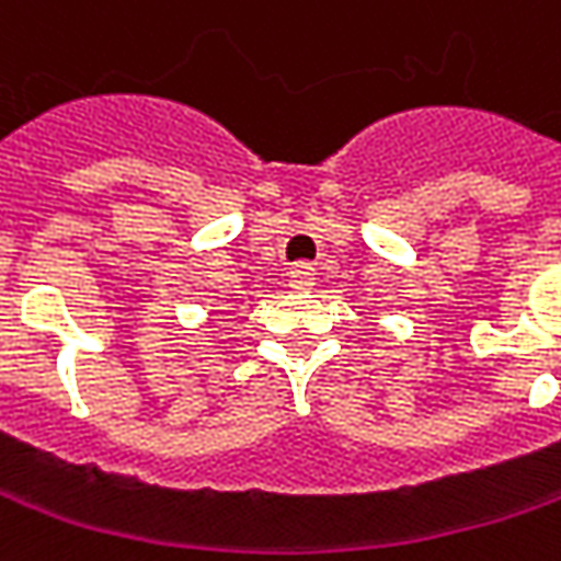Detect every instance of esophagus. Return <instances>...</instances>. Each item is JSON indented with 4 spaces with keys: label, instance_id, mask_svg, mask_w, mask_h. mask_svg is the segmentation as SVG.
<instances>
[{
    "label": "esophagus",
    "instance_id": "1",
    "mask_svg": "<svg viewBox=\"0 0 561 561\" xmlns=\"http://www.w3.org/2000/svg\"><path fill=\"white\" fill-rule=\"evenodd\" d=\"M288 279H291V288L306 291V288H312V282H316V267L306 264V261H297V264L288 270Z\"/></svg>",
    "mask_w": 561,
    "mask_h": 561
}]
</instances>
